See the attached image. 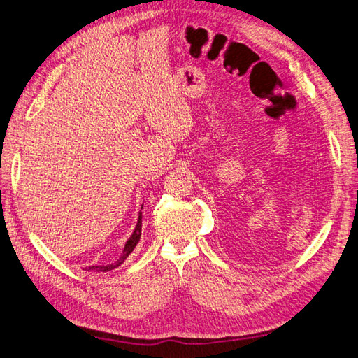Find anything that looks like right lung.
Here are the masks:
<instances>
[{"label": "right lung", "mask_w": 358, "mask_h": 358, "mask_svg": "<svg viewBox=\"0 0 358 358\" xmlns=\"http://www.w3.org/2000/svg\"><path fill=\"white\" fill-rule=\"evenodd\" d=\"M141 231H142V213L139 211V216H138V224H136L134 230L131 233V236L128 238V241L125 243V247H123V252L120 258L117 259V262L111 263V264H94V266H87V268H84V271H95V272H108V271H113L115 268H119L120 264H123L125 262L127 257L134 250V247L138 245L139 239H141Z\"/></svg>", "instance_id": "right-lung-1"}]
</instances>
